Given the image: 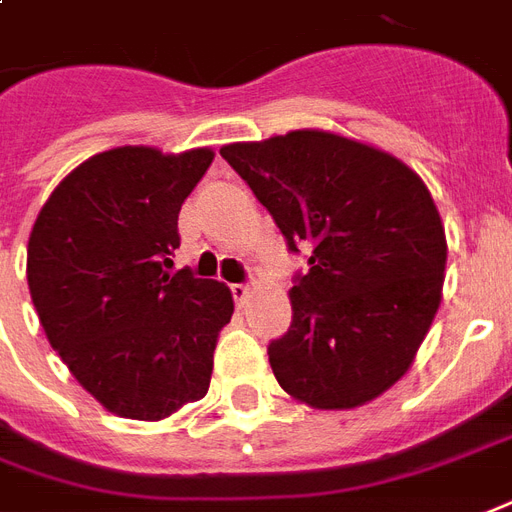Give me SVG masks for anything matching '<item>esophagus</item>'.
I'll return each mask as SVG.
<instances>
[{
  "instance_id": "34e87169",
  "label": "esophagus",
  "mask_w": 512,
  "mask_h": 512,
  "mask_svg": "<svg viewBox=\"0 0 512 512\" xmlns=\"http://www.w3.org/2000/svg\"><path fill=\"white\" fill-rule=\"evenodd\" d=\"M230 292H233L236 306H244L249 300V284H230Z\"/></svg>"
}]
</instances>
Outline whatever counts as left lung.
I'll use <instances>...</instances> for the list:
<instances>
[{
  "label": "left lung",
  "mask_w": 512,
  "mask_h": 512,
  "mask_svg": "<svg viewBox=\"0 0 512 512\" xmlns=\"http://www.w3.org/2000/svg\"><path fill=\"white\" fill-rule=\"evenodd\" d=\"M290 252V330L268 343L284 392L357 408L405 376L440 306L446 233L427 185L392 155L327 131L222 147Z\"/></svg>",
  "instance_id": "1"
}]
</instances>
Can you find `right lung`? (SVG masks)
Wrapping results in <instances>:
<instances>
[{"label":"right lung","instance_id":"right-lung-1","mask_svg":"<svg viewBox=\"0 0 512 512\" xmlns=\"http://www.w3.org/2000/svg\"><path fill=\"white\" fill-rule=\"evenodd\" d=\"M214 152L117 147L80 163L42 206L26 279L50 346L107 411L158 421L206 395L233 295L169 273L179 209Z\"/></svg>","mask_w":512,"mask_h":512}]
</instances>
